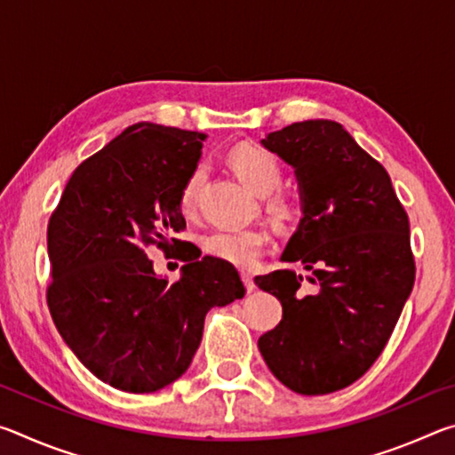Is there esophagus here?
Instances as JSON below:
<instances>
[{
    "instance_id": "34e87169",
    "label": "esophagus",
    "mask_w": 455,
    "mask_h": 455,
    "mask_svg": "<svg viewBox=\"0 0 455 455\" xmlns=\"http://www.w3.org/2000/svg\"><path fill=\"white\" fill-rule=\"evenodd\" d=\"M243 283H244V287H246V291H249V292L255 291V281H252V275L243 273Z\"/></svg>"
}]
</instances>
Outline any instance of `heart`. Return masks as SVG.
I'll return each mask as SVG.
<instances>
[{"label":"heart","instance_id":"1","mask_svg":"<svg viewBox=\"0 0 455 455\" xmlns=\"http://www.w3.org/2000/svg\"><path fill=\"white\" fill-rule=\"evenodd\" d=\"M228 164L233 172L238 176L244 187H249L257 195H263V203L267 212L279 227H289L299 217V200L276 188L283 180V168L273 152L260 148L255 144H243L228 154ZM204 171L203 166H196L184 180L180 190V209L190 212L195 206L196 192L203 184ZM268 241L267 230L260 227L246 228H219L204 236L203 249L206 255L225 260L235 267H251L260 257L265 244Z\"/></svg>","mask_w":455,"mask_h":455}]
</instances>
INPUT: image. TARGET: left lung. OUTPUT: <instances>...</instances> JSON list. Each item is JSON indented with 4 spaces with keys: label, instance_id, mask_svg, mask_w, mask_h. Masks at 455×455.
I'll return each instance as SVG.
<instances>
[{
    "label": "left lung",
    "instance_id": "left-lung-1",
    "mask_svg": "<svg viewBox=\"0 0 455 455\" xmlns=\"http://www.w3.org/2000/svg\"><path fill=\"white\" fill-rule=\"evenodd\" d=\"M263 144L295 166L305 217L283 260L311 276H257L283 305L259 349L289 389L333 394L367 373L397 325L415 281L410 220L387 171L337 122H295Z\"/></svg>",
    "mask_w": 455,
    "mask_h": 455
}]
</instances>
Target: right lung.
Returning a JSON list of instances; mask_svg holds the SVG:
<instances>
[{"instance_id":"right-lung-1","label":"right lung","mask_w":455,"mask_h":455,"mask_svg":"<svg viewBox=\"0 0 455 455\" xmlns=\"http://www.w3.org/2000/svg\"><path fill=\"white\" fill-rule=\"evenodd\" d=\"M204 134L134 124L76 168L48 222L45 299L60 335L98 379L152 394L187 371L204 315L244 297L236 268L196 260L182 233L180 190ZM150 245L177 249L179 282L153 273Z\"/></svg>"}]
</instances>
